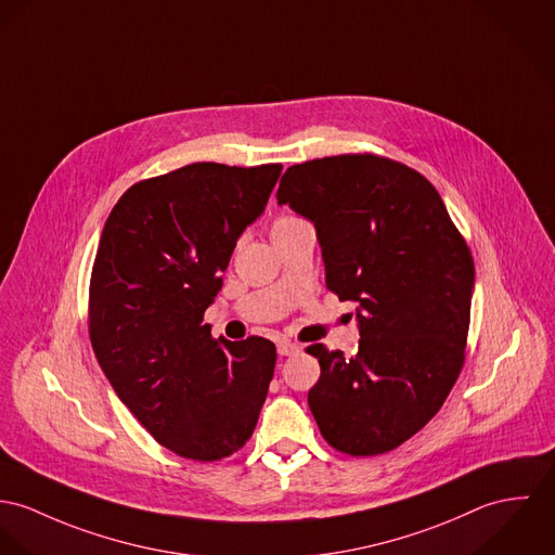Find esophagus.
Wrapping results in <instances>:
<instances>
[{
  "instance_id": "esophagus-1",
  "label": "esophagus",
  "mask_w": 555,
  "mask_h": 555,
  "mask_svg": "<svg viewBox=\"0 0 555 555\" xmlns=\"http://www.w3.org/2000/svg\"><path fill=\"white\" fill-rule=\"evenodd\" d=\"M276 351H279V356H283V358L298 356V353H300V345H296V343H292V340H281V343L276 345Z\"/></svg>"
}]
</instances>
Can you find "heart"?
I'll return each instance as SVG.
<instances>
[{"mask_svg": "<svg viewBox=\"0 0 555 555\" xmlns=\"http://www.w3.org/2000/svg\"><path fill=\"white\" fill-rule=\"evenodd\" d=\"M298 223H305V221L298 219V217H279V219L272 223V234H274V232H281V230H287V228H294V225H298Z\"/></svg>", "mask_w": 555, "mask_h": 555, "instance_id": "obj_1", "label": "heart"}]
</instances>
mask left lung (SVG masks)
Listing matches in <instances>:
<instances>
[{
	"label": "left lung",
	"instance_id": "left-lung-1",
	"mask_svg": "<svg viewBox=\"0 0 555 555\" xmlns=\"http://www.w3.org/2000/svg\"><path fill=\"white\" fill-rule=\"evenodd\" d=\"M276 199L314 223L327 289L358 302L356 358L307 349L321 366L312 417L343 453H387L430 422L464 366L470 248L426 177L372 153L296 164Z\"/></svg>",
	"mask_w": 555,
	"mask_h": 555
}]
</instances>
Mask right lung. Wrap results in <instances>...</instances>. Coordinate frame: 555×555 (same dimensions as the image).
Instances as JSON below:
<instances>
[{"label":"right lung","mask_w":555,"mask_h":555,"mask_svg":"<svg viewBox=\"0 0 555 555\" xmlns=\"http://www.w3.org/2000/svg\"><path fill=\"white\" fill-rule=\"evenodd\" d=\"M281 170L189 164L129 186L102 230L91 347L133 417L186 460L217 462L243 449L268 396L274 345L215 340L204 310Z\"/></svg>","instance_id":"obj_1"}]
</instances>
